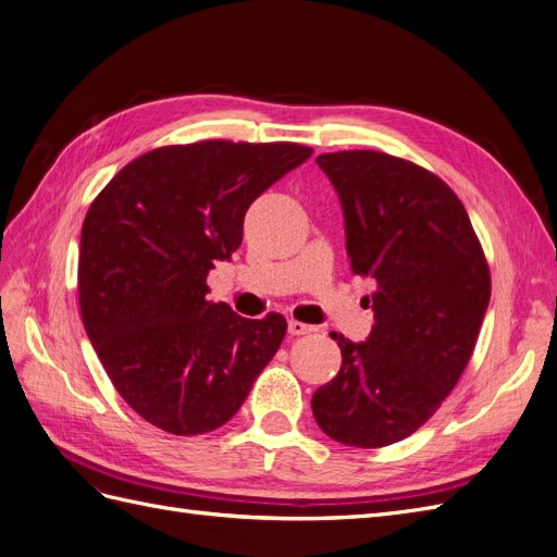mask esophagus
I'll return each instance as SVG.
<instances>
[{"label": "esophagus", "mask_w": 557, "mask_h": 557, "mask_svg": "<svg viewBox=\"0 0 557 557\" xmlns=\"http://www.w3.org/2000/svg\"><path fill=\"white\" fill-rule=\"evenodd\" d=\"M315 327L307 325V323H299V320H288V332L293 336H301V334H311Z\"/></svg>", "instance_id": "1"}]
</instances>
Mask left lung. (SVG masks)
<instances>
[{
  "instance_id": "1",
  "label": "left lung",
  "mask_w": 557,
  "mask_h": 557,
  "mask_svg": "<svg viewBox=\"0 0 557 557\" xmlns=\"http://www.w3.org/2000/svg\"><path fill=\"white\" fill-rule=\"evenodd\" d=\"M344 211L352 274L374 325L364 342L332 332L342 369L311 397L334 442L379 448L413 434L458 383L491 301V272L462 201L423 166L376 150L315 158Z\"/></svg>"
}]
</instances>
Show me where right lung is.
Instances as JSON below:
<instances>
[{"label":"right lung","instance_id":"1","mask_svg":"<svg viewBox=\"0 0 557 557\" xmlns=\"http://www.w3.org/2000/svg\"><path fill=\"white\" fill-rule=\"evenodd\" d=\"M313 150L199 141L132 160L81 230L83 325L121 397L156 428L193 436L239 411L288 323L250 320L207 297L215 260L244 239V215Z\"/></svg>","mask_w":557,"mask_h":557}]
</instances>
